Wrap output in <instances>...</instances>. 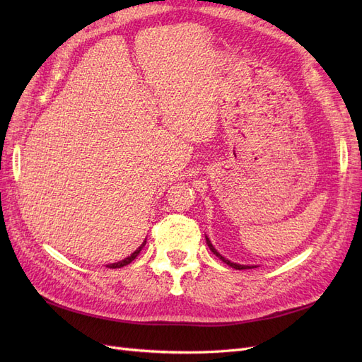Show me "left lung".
<instances>
[{
	"mask_svg": "<svg viewBox=\"0 0 362 362\" xmlns=\"http://www.w3.org/2000/svg\"><path fill=\"white\" fill-rule=\"evenodd\" d=\"M206 238V237H205ZM206 245H208V247H210V250L213 252V254L216 255V257H218V258H221L223 262H226V264L228 266H231L233 269H237V270H245V269H254V266H242V264H235V262H231V261H229V259H226V258H223L221 254H218V252L214 249V246L211 245V242H210V240H208L206 238Z\"/></svg>",
	"mask_w": 362,
	"mask_h": 362,
	"instance_id": "8db88e82",
	"label": "left lung"
}]
</instances>
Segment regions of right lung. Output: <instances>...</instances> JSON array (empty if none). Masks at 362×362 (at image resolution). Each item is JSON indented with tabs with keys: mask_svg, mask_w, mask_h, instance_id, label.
<instances>
[{
	"mask_svg": "<svg viewBox=\"0 0 362 362\" xmlns=\"http://www.w3.org/2000/svg\"><path fill=\"white\" fill-rule=\"evenodd\" d=\"M146 245V240H145V242L144 243H141L140 245V247L139 249H136L134 252H133V254H131L128 258H125V259H122V261H119V262H113V264H108L107 267H110V269H119V267H124V266H127V264H129V262L131 261H133L139 254H140V250H141V247H144Z\"/></svg>",
	"mask_w": 362,
	"mask_h": 362,
	"instance_id": "right-lung-1",
	"label": "right lung"
}]
</instances>
